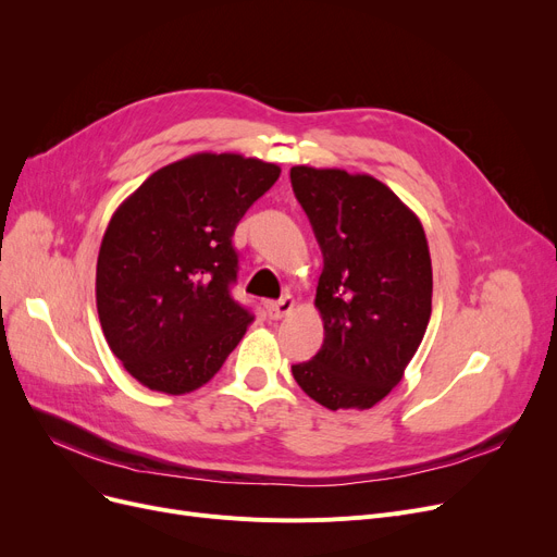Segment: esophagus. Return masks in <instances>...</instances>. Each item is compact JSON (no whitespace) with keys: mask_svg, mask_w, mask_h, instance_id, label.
I'll return each mask as SVG.
<instances>
[{"mask_svg":"<svg viewBox=\"0 0 557 557\" xmlns=\"http://www.w3.org/2000/svg\"><path fill=\"white\" fill-rule=\"evenodd\" d=\"M294 307H296L294 298L286 296V298L277 300V302H267V313H269L271 320H280V318H284L286 313L294 311Z\"/></svg>","mask_w":557,"mask_h":557,"instance_id":"1","label":"esophagus"}]
</instances>
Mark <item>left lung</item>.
Masks as SVG:
<instances>
[{
    "label": "left lung",
    "mask_w": 557,
    "mask_h": 557,
    "mask_svg": "<svg viewBox=\"0 0 557 557\" xmlns=\"http://www.w3.org/2000/svg\"><path fill=\"white\" fill-rule=\"evenodd\" d=\"M290 187L325 263L315 288L325 341L290 372L330 411L372 408L401 382L431 318L422 223L372 175L294 166Z\"/></svg>",
    "instance_id": "8db88e82"
}]
</instances>
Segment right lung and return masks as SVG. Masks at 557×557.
Returning a JSON list of instances; mask_svg holds the SVG:
<instances>
[{"label":"right lung","instance_id":"right-lung-1","mask_svg":"<svg viewBox=\"0 0 557 557\" xmlns=\"http://www.w3.org/2000/svg\"><path fill=\"white\" fill-rule=\"evenodd\" d=\"M277 178L271 162L198 153L156 171L112 214L97 309L114 357L146 388H200L244 338L255 315L232 298V237Z\"/></svg>","mask_w":557,"mask_h":557}]
</instances>
